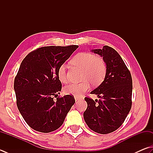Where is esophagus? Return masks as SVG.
<instances>
[{
    "label": "esophagus",
    "instance_id": "34e87169",
    "mask_svg": "<svg viewBox=\"0 0 153 153\" xmlns=\"http://www.w3.org/2000/svg\"><path fill=\"white\" fill-rule=\"evenodd\" d=\"M74 99H75V101L76 102V101H78V100H79L81 99V98H80L79 97H74Z\"/></svg>",
    "mask_w": 153,
    "mask_h": 153
}]
</instances>
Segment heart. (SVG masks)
<instances>
[{
	"mask_svg": "<svg viewBox=\"0 0 153 153\" xmlns=\"http://www.w3.org/2000/svg\"><path fill=\"white\" fill-rule=\"evenodd\" d=\"M72 65L82 69L81 79L80 83H71L64 88L67 94H73L75 97H80L86 91L89 90L91 84L98 86L101 84L105 79L106 73L105 61L100 56L90 53H79L71 60ZM58 78L62 82H67V69L65 65L60 66L58 69Z\"/></svg>",
	"mask_w": 153,
	"mask_h": 153,
	"instance_id": "heart-1",
	"label": "heart"
}]
</instances>
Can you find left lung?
<instances>
[{"label": "left lung", "instance_id": "1", "mask_svg": "<svg viewBox=\"0 0 153 153\" xmlns=\"http://www.w3.org/2000/svg\"><path fill=\"white\" fill-rule=\"evenodd\" d=\"M91 52L102 57L106 65L105 79L91 92L100 98L86 97L87 108L83 113L85 121L92 131L108 134L122 125L132 105V81L130 71L119 54L108 46Z\"/></svg>", "mask_w": 153, "mask_h": 153}]
</instances>
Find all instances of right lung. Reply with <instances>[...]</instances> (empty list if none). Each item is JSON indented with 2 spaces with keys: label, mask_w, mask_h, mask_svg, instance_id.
Returning a JSON list of instances; mask_svg holds the SVG:
<instances>
[{
  "label": "right lung",
  "mask_w": 153,
  "mask_h": 153,
  "mask_svg": "<svg viewBox=\"0 0 153 153\" xmlns=\"http://www.w3.org/2000/svg\"><path fill=\"white\" fill-rule=\"evenodd\" d=\"M79 47H44L23 59L14 82L16 105L28 126L36 131L50 132L62 125L74 102L67 94L53 100L61 91L58 69Z\"/></svg>",
  "instance_id": "1"
}]
</instances>
